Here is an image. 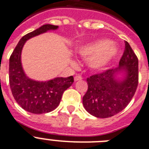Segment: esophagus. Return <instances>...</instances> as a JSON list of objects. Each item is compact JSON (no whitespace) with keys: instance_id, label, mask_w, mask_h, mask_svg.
I'll return each mask as SVG.
<instances>
[{"instance_id":"34e87169","label":"esophagus","mask_w":149,"mask_h":149,"mask_svg":"<svg viewBox=\"0 0 149 149\" xmlns=\"http://www.w3.org/2000/svg\"><path fill=\"white\" fill-rule=\"evenodd\" d=\"M82 78H83V77H82L81 75H79V74H77V75L74 76V81H81V80H82Z\"/></svg>"}]
</instances>
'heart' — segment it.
Wrapping results in <instances>:
<instances>
[{
    "mask_svg": "<svg viewBox=\"0 0 149 149\" xmlns=\"http://www.w3.org/2000/svg\"><path fill=\"white\" fill-rule=\"evenodd\" d=\"M77 52L86 58V63L92 70H100L116 55L117 48L107 39H101L77 48Z\"/></svg>",
    "mask_w": 149,
    "mask_h": 149,
    "instance_id": "heart-1",
    "label": "heart"
}]
</instances>
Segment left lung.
I'll use <instances>...</instances> for the list:
<instances>
[{"mask_svg":"<svg viewBox=\"0 0 149 149\" xmlns=\"http://www.w3.org/2000/svg\"><path fill=\"white\" fill-rule=\"evenodd\" d=\"M122 74V77H118ZM88 89L83 97L84 107L98 118L113 116L129 104L139 83V61L133 50L125 42V51L119 67L87 78Z\"/></svg>","mask_w":149,"mask_h":149,"instance_id":"8db88e82","label":"left lung"}]
</instances>
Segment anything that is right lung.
I'll return each instance as SVG.
<instances>
[{"mask_svg":"<svg viewBox=\"0 0 149 149\" xmlns=\"http://www.w3.org/2000/svg\"><path fill=\"white\" fill-rule=\"evenodd\" d=\"M58 26L45 24L21 38L10 57L9 82L13 97L23 110L35 114L46 113L57 108L64 91L74 82L73 76L55 77L46 81L32 80L26 75L21 63L22 49L28 39L55 30Z\"/></svg>","mask_w":149,"mask_h":149,"instance_id":"1","label":"right lung"}]
</instances>
